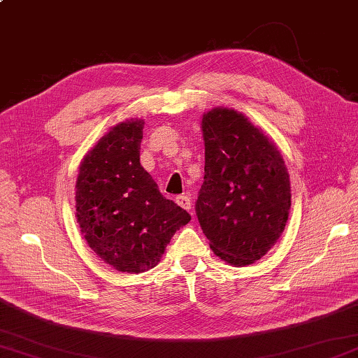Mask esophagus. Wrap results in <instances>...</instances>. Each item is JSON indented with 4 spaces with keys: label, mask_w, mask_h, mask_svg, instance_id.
Returning a JSON list of instances; mask_svg holds the SVG:
<instances>
[{
    "label": "esophagus",
    "mask_w": 358,
    "mask_h": 358,
    "mask_svg": "<svg viewBox=\"0 0 358 358\" xmlns=\"http://www.w3.org/2000/svg\"><path fill=\"white\" fill-rule=\"evenodd\" d=\"M175 201H177L180 208H183L186 210H191V208H192V201L187 195H178L177 199H175Z\"/></svg>",
    "instance_id": "34e87169"
}]
</instances>
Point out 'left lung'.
<instances>
[{
	"instance_id": "left-lung-1",
	"label": "left lung",
	"mask_w": 358,
	"mask_h": 358,
	"mask_svg": "<svg viewBox=\"0 0 358 358\" xmlns=\"http://www.w3.org/2000/svg\"><path fill=\"white\" fill-rule=\"evenodd\" d=\"M204 181L195 204L214 254L248 266L275 245L291 209V181L278 148L232 108L203 113Z\"/></svg>"
}]
</instances>
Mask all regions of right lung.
<instances>
[{
    "mask_svg": "<svg viewBox=\"0 0 358 358\" xmlns=\"http://www.w3.org/2000/svg\"><path fill=\"white\" fill-rule=\"evenodd\" d=\"M144 120L110 127L83 158L75 217L89 248L120 272L140 273L162 260L191 215L162 195L140 163Z\"/></svg>",
    "mask_w": 358,
    "mask_h": 358,
    "instance_id": "add662e5",
    "label": "right lung"
}]
</instances>
